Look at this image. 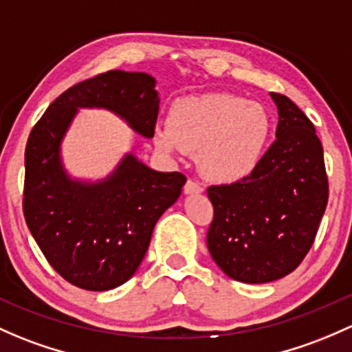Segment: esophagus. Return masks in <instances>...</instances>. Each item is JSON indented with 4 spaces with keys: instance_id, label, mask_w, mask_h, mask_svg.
<instances>
[{
    "instance_id": "1",
    "label": "esophagus",
    "mask_w": 352,
    "mask_h": 352,
    "mask_svg": "<svg viewBox=\"0 0 352 352\" xmlns=\"http://www.w3.org/2000/svg\"><path fill=\"white\" fill-rule=\"evenodd\" d=\"M184 192L188 195H194V194H202L204 192V188L199 182H195V180H187L186 187H184Z\"/></svg>"
}]
</instances>
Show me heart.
Returning <instances> with one entry per match:
<instances>
[{"label":"heart","mask_w":352,"mask_h":352,"mask_svg":"<svg viewBox=\"0 0 352 352\" xmlns=\"http://www.w3.org/2000/svg\"><path fill=\"white\" fill-rule=\"evenodd\" d=\"M272 131V118L258 102L234 94H201L170 106L168 123L155 126L153 143L165 155L199 151L202 173L229 184L260 166Z\"/></svg>","instance_id":"1"}]
</instances>
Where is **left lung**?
I'll list each match as a JSON object with an SVG mask.
<instances>
[{
    "instance_id": "8db88e82",
    "label": "left lung",
    "mask_w": 352,
    "mask_h": 352,
    "mask_svg": "<svg viewBox=\"0 0 352 352\" xmlns=\"http://www.w3.org/2000/svg\"><path fill=\"white\" fill-rule=\"evenodd\" d=\"M278 109L276 140L246 179L207 188L214 219L207 250L232 280L268 283L294 272L309 253L329 197L322 143L287 96L270 92Z\"/></svg>"
}]
</instances>
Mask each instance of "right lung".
<instances>
[{
    "instance_id": "obj_1",
    "label": "right lung",
    "mask_w": 352,
    "mask_h": 352,
    "mask_svg": "<svg viewBox=\"0 0 352 352\" xmlns=\"http://www.w3.org/2000/svg\"><path fill=\"white\" fill-rule=\"evenodd\" d=\"M155 84L145 72L99 74L58 96L28 136L25 221L52 268L84 290H111L135 275L155 224L187 179L157 172L133 153L104 179H74L62 160V142L84 108L111 111L143 138H153L160 104Z\"/></svg>"
}]
</instances>
